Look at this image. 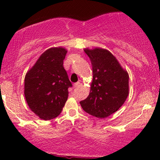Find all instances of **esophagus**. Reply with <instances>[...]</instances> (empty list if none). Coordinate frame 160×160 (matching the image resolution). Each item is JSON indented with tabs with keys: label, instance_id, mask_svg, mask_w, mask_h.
<instances>
[{
	"label": "esophagus",
	"instance_id": "34e87169",
	"mask_svg": "<svg viewBox=\"0 0 160 160\" xmlns=\"http://www.w3.org/2000/svg\"><path fill=\"white\" fill-rule=\"evenodd\" d=\"M81 85H82V81L80 80H78V81L77 82H75V83L74 84V86L75 88H76V87H78V86H81Z\"/></svg>",
	"mask_w": 160,
	"mask_h": 160
}]
</instances>
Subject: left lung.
I'll list each match as a JSON object with an SVG mask.
<instances>
[{"mask_svg":"<svg viewBox=\"0 0 160 160\" xmlns=\"http://www.w3.org/2000/svg\"><path fill=\"white\" fill-rule=\"evenodd\" d=\"M92 66L93 79L89 96L80 102L84 111L105 118L124 104L128 95V74L109 51L85 49Z\"/></svg>","mask_w":160,"mask_h":160,"instance_id":"obj_1","label":"left lung"}]
</instances>
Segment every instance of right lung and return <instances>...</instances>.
<instances>
[{
    "instance_id": "1",
    "label": "right lung",
    "mask_w": 160,
    "mask_h": 160,
    "mask_svg": "<svg viewBox=\"0 0 160 160\" xmlns=\"http://www.w3.org/2000/svg\"><path fill=\"white\" fill-rule=\"evenodd\" d=\"M67 50H46L25 78V96L32 111L40 119L52 120L61 113L72 87L63 61Z\"/></svg>"
}]
</instances>
